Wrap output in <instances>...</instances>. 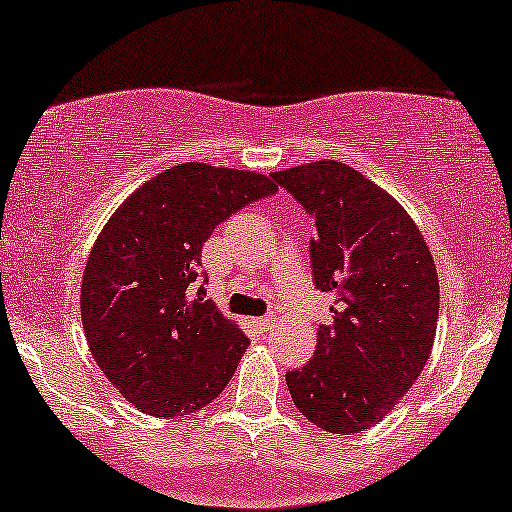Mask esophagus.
Instances as JSON below:
<instances>
[{
    "label": "esophagus",
    "instance_id": "esophagus-1",
    "mask_svg": "<svg viewBox=\"0 0 512 512\" xmlns=\"http://www.w3.org/2000/svg\"><path fill=\"white\" fill-rule=\"evenodd\" d=\"M251 325H254L256 330L268 332L270 327H273V318H254V320H251Z\"/></svg>",
    "mask_w": 512,
    "mask_h": 512
}]
</instances>
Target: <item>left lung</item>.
<instances>
[{
    "label": "left lung",
    "instance_id": "8db88e82",
    "mask_svg": "<svg viewBox=\"0 0 512 512\" xmlns=\"http://www.w3.org/2000/svg\"><path fill=\"white\" fill-rule=\"evenodd\" d=\"M313 218L311 266L337 296L315 356L287 372L294 406L332 434L382 422L420 377L439 318V275L420 227L387 189L342 161L270 175Z\"/></svg>",
    "mask_w": 512,
    "mask_h": 512
}]
</instances>
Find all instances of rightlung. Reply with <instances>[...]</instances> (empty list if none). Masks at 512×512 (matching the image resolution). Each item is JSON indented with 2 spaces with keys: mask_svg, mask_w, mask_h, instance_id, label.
Masks as SVG:
<instances>
[{
  "mask_svg": "<svg viewBox=\"0 0 512 512\" xmlns=\"http://www.w3.org/2000/svg\"><path fill=\"white\" fill-rule=\"evenodd\" d=\"M273 192L256 170L178 163L137 187L99 232L82 273V327L99 370L137 410L189 415L235 375L249 339L192 282L216 225Z\"/></svg>",
  "mask_w": 512,
  "mask_h": 512,
  "instance_id": "add662e5",
  "label": "right lung"
}]
</instances>
